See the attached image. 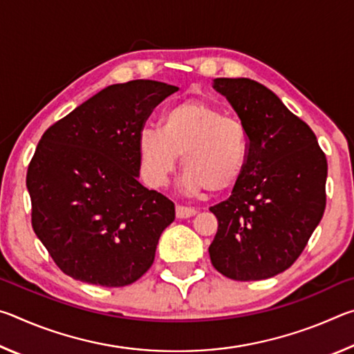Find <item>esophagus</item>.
I'll list each match as a JSON object with an SVG mask.
<instances>
[{
    "label": "esophagus",
    "instance_id": "34e87169",
    "mask_svg": "<svg viewBox=\"0 0 354 354\" xmlns=\"http://www.w3.org/2000/svg\"><path fill=\"white\" fill-rule=\"evenodd\" d=\"M196 214V209L195 207H187V206H183V205H176V217L178 218H189V217H194Z\"/></svg>",
    "mask_w": 354,
    "mask_h": 354
}]
</instances>
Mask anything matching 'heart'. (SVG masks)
Here are the masks:
<instances>
[{
    "mask_svg": "<svg viewBox=\"0 0 354 354\" xmlns=\"http://www.w3.org/2000/svg\"><path fill=\"white\" fill-rule=\"evenodd\" d=\"M139 158L143 176L162 185L183 154L184 184L192 192L218 194L234 187L247 169L250 139L241 120L201 100H185L162 113L159 128L140 131Z\"/></svg>",
    "mask_w": 354,
    "mask_h": 354,
    "instance_id": "b5f03b06",
    "label": "heart"
}]
</instances>
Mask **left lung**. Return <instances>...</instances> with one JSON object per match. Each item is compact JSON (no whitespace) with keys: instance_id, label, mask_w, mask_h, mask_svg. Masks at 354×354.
<instances>
[{"instance_id":"obj_1","label":"left lung","mask_w":354,"mask_h":354,"mask_svg":"<svg viewBox=\"0 0 354 354\" xmlns=\"http://www.w3.org/2000/svg\"><path fill=\"white\" fill-rule=\"evenodd\" d=\"M214 88L247 128L250 153L230 198L209 207L218 220L209 256L226 278H272L298 259L320 223L326 156L270 88L248 77H217Z\"/></svg>"}]
</instances>
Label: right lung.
Masks as SVG:
<instances>
[{"instance_id": "obj_1", "label": "right lung", "mask_w": 354, "mask_h": 354, "mask_svg": "<svg viewBox=\"0 0 354 354\" xmlns=\"http://www.w3.org/2000/svg\"><path fill=\"white\" fill-rule=\"evenodd\" d=\"M176 91L151 80L113 84L41 136L26 175L32 227L68 277L123 287L151 267L175 205L137 179V139Z\"/></svg>"}]
</instances>
